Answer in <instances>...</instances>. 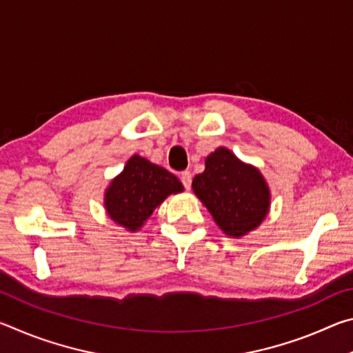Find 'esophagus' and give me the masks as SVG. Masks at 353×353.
<instances>
[{
  "mask_svg": "<svg viewBox=\"0 0 353 353\" xmlns=\"http://www.w3.org/2000/svg\"><path fill=\"white\" fill-rule=\"evenodd\" d=\"M181 182L185 187V190H190V187H191V172L190 171L181 172Z\"/></svg>",
  "mask_w": 353,
  "mask_h": 353,
  "instance_id": "obj_1",
  "label": "esophagus"
}]
</instances>
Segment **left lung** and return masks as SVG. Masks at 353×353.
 Listing matches in <instances>:
<instances>
[{"mask_svg": "<svg viewBox=\"0 0 353 353\" xmlns=\"http://www.w3.org/2000/svg\"><path fill=\"white\" fill-rule=\"evenodd\" d=\"M193 190L221 230L241 236L265 219L270 190L260 171L219 148L205 159V171L193 179Z\"/></svg>", "mask_w": 353, "mask_h": 353, "instance_id": "1", "label": "left lung"}]
</instances>
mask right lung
<instances>
[{
    "instance_id": "1",
    "label": "right lung",
    "mask_w": 353,
    "mask_h": 353,
    "mask_svg": "<svg viewBox=\"0 0 353 353\" xmlns=\"http://www.w3.org/2000/svg\"><path fill=\"white\" fill-rule=\"evenodd\" d=\"M182 190V183L174 174L134 155L107 190L105 208L115 223L134 232L140 229L166 196L181 193Z\"/></svg>"
}]
</instances>
